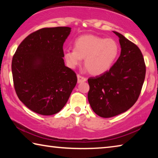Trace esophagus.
Segmentation results:
<instances>
[{"instance_id":"1","label":"esophagus","mask_w":158,"mask_h":158,"mask_svg":"<svg viewBox=\"0 0 158 158\" xmlns=\"http://www.w3.org/2000/svg\"><path fill=\"white\" fill-rule=\"evenodd\" d=\"M85 81H86V78H85L84 77H81V75H79V74L77 75V82H78L79 84V83L85 82Z\"/></svg>"}]
</instances>
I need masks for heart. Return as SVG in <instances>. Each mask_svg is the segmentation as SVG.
I'll list each match as a JSON object with an SVG mask.
<instances>
[{
    "mask_svg": "<svg viewBox=\"0 0 158 158\" xmlns=\"http://www.w3.org/2000/svg\"><path fill=\"white\" fill-rule=\"evenodd\" d=\"M118 52V44L114 40L85 35L74 41V49L63 51V56L68 66L73 69L84 58V65L89 73L100 75L110 69Z\"/></svg>",
    "mask_w": 158,
    "mask_h": 158,
    "instance_id": "heart-1",
    "label": "heart"
}]
</instances>
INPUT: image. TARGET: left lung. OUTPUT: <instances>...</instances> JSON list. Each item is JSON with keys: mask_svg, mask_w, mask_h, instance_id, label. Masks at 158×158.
I'll list each match as a JSON object with an SVG mask.
<instances>
[{"mask_svg": "<svg viewBox=\"0 0 158 158\" xmlns=\"http://www.w3.org/2000/svg\"><path fill=\"white\" fill-rule=\"evenodd\" d=\"M118 37L121 52L109 71L90 77L88 100L99 116L110 118L127 111L140 95L146 75V65L140 49L122 34Z\"/></svg>", "mask_w": 158, "mask_h": 158, "instance_id": "1", "label": "left lung"}]
</instances>
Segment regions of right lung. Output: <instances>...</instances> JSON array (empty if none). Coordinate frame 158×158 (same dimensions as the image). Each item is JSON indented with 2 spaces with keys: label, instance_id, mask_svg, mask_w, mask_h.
I'll list each match as a JSON object with an SVG mask.
<instances>
[{
  "label": "right lung",
  "instance_id": "1",
  "mask_svg": "<svg viewBox=\"0 0 158 158\" xmlns=\"http://www.w3.org/2000/svg\"><path fill=\"white\" fill-rule=\"evenodd\" d=\"M70 32L69 27L40 29L21 42L12 58L16 93L37 114L59 112L77 84L75 73L63 60V46Z\"/></svg>",
  "mask_w": 158,
  "mask_h": 158
}]
</instances>
